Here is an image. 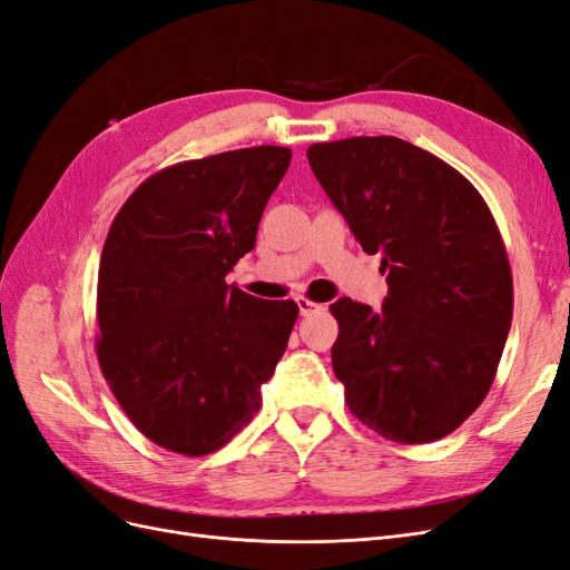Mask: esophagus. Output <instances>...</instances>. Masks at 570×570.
I'll list each match as a JSON object with an SVG mask.
<instances>
[{
	"mask_svg": "<svg viewBox=\"0 0 570 570\" xmlns=\"http://www.w3.org/2000/svg\"><path fill=\"white\" fill-rule=\"evenodd\" d=\"M297 306H299V314H302V316H312V314L325 312L323 304H316V302L306 299V297H297Z\"/></svg>",
	"mask_w": 570,
	"mask_h": 570,
	"instance_id": "1",
	"label": "esophagus"
}]
</instances>
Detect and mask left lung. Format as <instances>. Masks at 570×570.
I'll return each mask as SVG.
<instances>
[{
    "label": "left lung",
    "instance_id": "left-lung-1",
    "mask_svg": "<svg viewBox=\"0 0 570 570\" xmlns=\"http://www.w3.org/2000/svg\"><path fill=\"white\" fill-rule=\"evenodd\" d=\"M314 176L366 254H383L381 308L337 299L333 371L354 416L392 442L423 444L485 400L513 316L504 239L456 168L400 137L306 149Z\"/></svg>",
    "mask_w": 570,
    "mask_h": 570
}]
</instances>
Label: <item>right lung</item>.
<instances>
[{"label":"right lung","mask_w":570,"mask_h":570,"mask_svg":"<svg viewBox=\"0 0 570 570\" xmlns=\"http://www.w3.org/2000/svg\"><path fill=\"white\" fill-rule=\"evenodd\" d=\"M287 147H247L149 176L120 206L99 262L97 358L154 444L220 450L262 406L299 306L226 283L254 249Z\"/></svg>","instance_id":"obj_1"}]
</instances>
